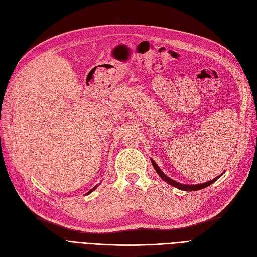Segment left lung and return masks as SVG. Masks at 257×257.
<instances>
[{"label": "left lung", "instance_id": "left-lung-1", "mask_svg": "<svg viewBox=\"0 0 257 257\" xmlns=\"http://www.w3.org/2000/svg\"><path fill=\"white\" fill-rule=\"evenodd\" d=\"M152 163H153V167L155 168V170H156V172L159 174V176L164 180V181H167L168 184H170L171 186H173V187H175V188H178V189H180V190H184V191H197V190H201V189H204V188H206V187H208V186H210L212 183H214V181H216L218 178H220V176H218V177H216V178H213L212 180H210V181H207V183H204V184H200V185H192V186H190V185H183V184H179V183H177V181H174L173 179H171V178H169L167 175H165V174L159 169V167L158 165L156 164V162L152 159Z\"/></svg>", "mask_w": 257, "mask_h": 257}]
</instances>
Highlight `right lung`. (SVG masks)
Returning a JSON list of instances; mask_svg holds the SVG:
<instances>
[{
    "label": "right lung",
    "instance_id": "right-lung-1",
    "mask_svg": "<svg viewBox=\"0 0 257 257\" xmlns=\"http://www.w3.org/2000/svg\"><path fill=\"white\" fill-rule=\"evenodd\" d=\"M94 189H95V188H94ZM94 189H92V190H90V191H89V192H88V193H90V192H92V191H93V190H94ZM88 193H87V194H88Z\"/></svg>",
    "mask_w": 257,
    "mask_h": 257
}]
</instances>
